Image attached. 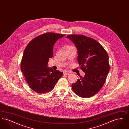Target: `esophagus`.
<instances>
[{
    "mask_svg": "<svg viewBox=\"0 0 129 129\" xmlns=\"http://www.w3.org/2000/svg\"><path fill=\"white\" fill-rule=\"evenodd\" d=\"M64 75H69V74H70V72H67V71H65V72H64Z\"/></svg>",
    "mask_w": 129,
    "mask_h": 129,
    "instance_id": "esophagus-1",
    "label": "esophagus"
}]
</instances>
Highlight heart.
I'll return each mask as SVG.
<instances>
[{"instance_id":"obj_1","label":"heart","mask_w":129,"mask_h":129,"mask_svg":"<svg viewBox=\"0 0 129 129\" xmlns=\"http://www.w3.org/2000/svg\"><path fill=\"white\" fill-rule=\"evenodd\" d=\"M68 47H70V46H68Z\"/></svg>"}]
</instances>
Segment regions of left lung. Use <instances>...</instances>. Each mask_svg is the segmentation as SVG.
<instances>
[{
    "label": "left lung",
    "instance_id": "1",
    "mask_svg": "<svg viewBox=\"0 0 129 129\" xmlns=\"http://www.w3.org/2000/svg\"><path fill=\"white\" fill-rule=\"evenodd\" d=\"M77 50V60L85 76H79L72 85L74 92L82 98H90L102 88L108 74L109 57L104 47L91 38L82 35H68L67 37Z\"/></svg>",
    "mask_w": 129,
    "mask_h": 129
}]
</instances>
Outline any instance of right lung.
<instances>
[{
	"instance_id": "right-lung-1",
	"label": "right lung",
	"mask_w": 129,
	"mask_h": 129,
	"mask_svg": "<svg viewBox=\"0 0 129 129\" xmlns=\"http://www.w3.org/2000/svg\"><path fill=\"white\" fill-rule=\"evenodd\" d=\"M64 36L48 32L33 39L25 48L21 69L31 88L38 93L52 90L63 73L48 67L49 58L53 56L56 42Z\"/></svg>"
}]
</instances>
